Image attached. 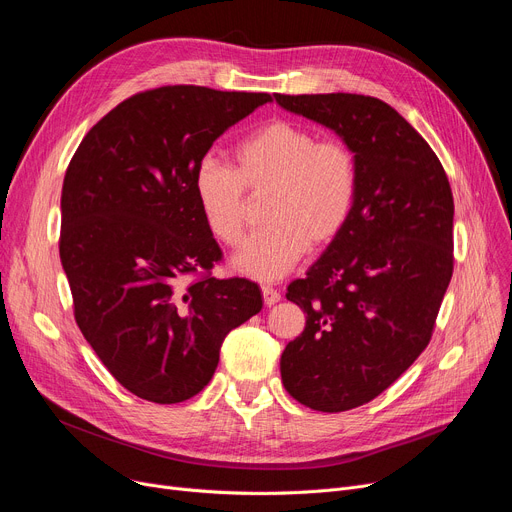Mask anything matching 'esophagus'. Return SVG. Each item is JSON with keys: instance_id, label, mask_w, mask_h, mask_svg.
<instances>
[{"instance_id": "1", "label": "esophagus", "mask_w": 512, "mask_h": 512, "mask_svg": "<svg viewBox=\"0 0 512 512\" xmlns=\"http://www.w3.org/2000/svg\"><path fill=\"white\" fill-rule=\"evenodd\" d=\"M261 294H263V303H265L267 307L276 305V303L282 299V294H280L276 288H272V286H261Z\"/></svg>"}]
</instances>
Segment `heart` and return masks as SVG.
Listing matches in <instances>:
<instances>
[{
  "label": "heart",
  "instance_id": "obj_1",
  "mask_svg": "<svg viewBox=\"0 0 512 512\" xmlns=\"http://www.w3.org/2000/svg\"><path fill=\"white\" fill-rule=\"evenodd\" d=\"M232 166L205 157L193 188L209 232L238 247L247 230V191H270L265 228L234 257V270L255 280L288 274L309 245L321 249L351 220L359 161L342 139H321L292 120H272L232 147Z\"/></svg>",
  "mask_w": 512,
  "mask_h": 512
}]
</instances>
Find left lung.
<instances>
[{"mask_svg":"<svg viewBox=\"0 0 512 512\" xmlns=\"http://www.w3.org/2000/svg\"><path fill=\"white\" fill-rule=\"evenodd\" d=\"M332 128L359 161L351 220L286 299L305 330L280 373L301 405L340 413L390 388L432 340L452 278L454 201L438 155L394 107L369 95H274Z\"/></svg>","mask_w":512,"mask_h":512,"instance_id":"obj_1","label":"left lung"}]
</instances>
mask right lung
Here are the masks:
<instances>
[{"label":"right lung","instance_id":"obj_1","mask_svg":"<svg viewBox=\"0 0 512 512\" xmlns=\"http://www.w3.org/2000/svg\"><path fill=\"white\" fill-rule=\"evenodd\" d=\"M267 101L195 85L149 89L105 114L70 159L60 259L74 319L107 371L143 400L199 394L226 334L263 307L255 282L211 276L222 249L193 178L213 141Z\"/></svg>","mask_w":512,"mask_h":512}]
</instances>
